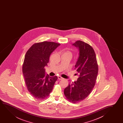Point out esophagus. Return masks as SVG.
<instances>
[{"label":"esophagus","mask_w":123,"mask_h":123,"mask_svg":"<svg viewBox=\"0 0 123 123\" xmlns=\"http://www.w3.org/2000/svg\"><path fill=\"white\" fill-rule=\"evenodd\" d=\"M58 79H59V80H61V79H63V78L62 77H61L60 76H58Z\"/></svg>","instance_id":"obj_1"}]
</instances>
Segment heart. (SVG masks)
<instances>
[{
  "mask_svg": "<svg viewBox=\"0 0 123 123\" xmlns=\"http://www.w3.org/2000/svg\"><path fill=\"white\" fill-rule=\"evenodd\" d=\"M64 54H70V55H72V54L71 53V52H70L69 51H67V52H65Z\"/></svg>",
  "mask_w": 123,
  "mask_h": 123,
  "instance_id": "1",
  "label": "heart"
}]
</instances>
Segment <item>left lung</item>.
<instances>
[{"mask_svg":"<svg viewBox=\"0 0 123 123\" xmlns=\"http://www.w3.org/2000/svg\"><path fill=\"white\" fill-rule=\"evenodd\" d=\"M79 50V56L75 66L79 78L69 84L64 89L68 100L76 103L82 101L92 91L98 72L96 56L94 49L89 44L77 41L72 44Z\"/></svg>","mask_w":123,"mask_h":123,"instance_id":"8db88e82","label":"left lung"}]
</instances>
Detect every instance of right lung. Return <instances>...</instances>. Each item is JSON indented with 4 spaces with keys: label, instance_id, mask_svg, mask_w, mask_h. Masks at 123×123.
<instances>
[{
    "label": "right lung",
    "instance_id": "add662e5",
    "mask_svg": "<svg viewBox=\"0 0 123 123\" xmlns=\"http://www.w3.org/2000/svg\"><path fill=\"white\" fill-rule=\"evenodd\" d=\"M61 44L55 42H43L34 44L25 54L23 65V73L29 92L38 100L49 96L57 79V76L45 75L51 54Z\"/></svg>",
    "mask_w": 123,
    "mask_h": 123
}]
</instances>
